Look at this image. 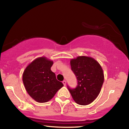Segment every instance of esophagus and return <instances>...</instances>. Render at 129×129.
<instances>
[{
    "label": "esophagus",
    "instance_id": "1",
    "mask_svg": "<svg viewBox=\"0 0 129 129\" xmlns=\"http://www.w3.org/2000/svg\"><path fill=\"white\" fill-rule=\"evenodd\" d=\"M62 83H63V84H64V85L65 86V85H66V84H67V81H65V80H64V81H62Z\"/></svg>",
    "mask_w": 129,
    "mask_h": 129
}]
</instances>
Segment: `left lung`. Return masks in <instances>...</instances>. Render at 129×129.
<instances>
[{
    "mask_svg": "<svg viewBox=\"0 0 129 129\" xmlns=\"http://www.w3.org/2000/svg\"><path fill=\"white\" fill-rule=\"evenodd\" d=\"M71 66L77 80L76 88L67 86L72 97L81 105L90 104L99 95L104 83L101 65L90 57L78 56L71 60Z\"/></svg>",
    "mask_w": 129,
    "mask_h": 129,
    "instance_id": "obj_1",
    "label": "left lung"
}]
</instances>
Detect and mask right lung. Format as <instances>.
<instances>
[{
  "instance_id": "1",
  "label": "right lung",
  "mask_w": 129,
  "mask_h": 129,
  "mask_svg": "<svg viewBox=\"0 0 129 129\" xmlns=\"http://www.w3.org/2000/svg\"><path fill=\"white\" fill-rule=\"evenodd\" d=\"M53 64L52 61L41 57L33 61L24 71L23 81L25 88L28 94L37 102L49 101L64 86L51 70Z\"/></svg>"
}]
</instances>
